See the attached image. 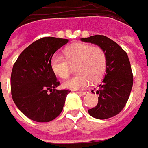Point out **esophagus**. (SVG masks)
Listing matches in <instances>:
<instances>
[{"label":"esophagus","mask_w":148,"mask_h":148,"mask_svg":"<svg viewBox=\"0 0 148 148\" xmlns=\"http://www.w3.org/2000/svg\"><path fill=\"white\" fill-rule=\"evenodd\" d=\"M78 94H80V95H87L89 92H88V91H78Z\"/></svg>","instance_id":"1"}]
</instances>
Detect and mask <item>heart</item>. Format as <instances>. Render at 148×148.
Wrapping results in <instances>:
<instances>
[{
  "label": "heart",
  "mask_w": 148,
  "mask_h": 148,
  "mask_svg": "<svg viewBox=\"0 0 148 148\" xmlns=\"http://www.w3.org/2000/svg\"><path fill=\"white\" fill-rule=\"evenodd\" d=\"M65 56L55 54L51 59L50 66L54 74L61 78H66L76 65L78 74L64 81L62 86L69 90H82L89 87L92 80H99L103 76L107 68V56L99 46L77 43L67 47Z\"/></svg>",
  "instance_id": "obj_1"
}]
</instances>
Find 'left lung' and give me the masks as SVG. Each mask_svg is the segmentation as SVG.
<instances>
[{
    "instance_id": "8db88e82",
    "label": "left lung",
    "mask_w": 148,
    "mask_h": 148,
    "mask_svg": "<svg viewBox=\"0 0 148 148\" xmlns=\"http://www.w3.org/2000/svg\"><path fill=\"white\" fill-rule=\"evenodd\" d=\"M81 40L99 46L107 56L105 75L96 91L99 95L98 103L88 109V112L97 119L116 116L128 101L133 86V74L127 53L116 42L104 36L97 35Z\"/></svg>"
}]
</instances>
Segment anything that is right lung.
Instances as JSON below:
<instances>
[{
    "label": "right lung",
    "instance_id": "right-lung-1",
    "mask_svg": "<svg viewBox=\"0 0 148 148\" xmlns=\"http://www.w3.org/2000/svg\"><path fill=\"white\" fill-rule=\"evenodd\" d=\"M69 40L45 37L24 49L13 66L12 98L19 110L38 122L55 119L63 109L68 90L55 88L60 82L50 66L53 54Z\"/></svg>",
    "mask_w": 148,
    "mask_h": 148
}]
</instances>
